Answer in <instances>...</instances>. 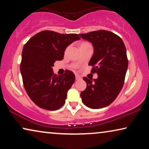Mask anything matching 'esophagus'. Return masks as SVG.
I'll return each mask as SVG.
<instances>
[{
  "label": "esophagus",
  "instance_id": "obj_1",
  "mask_svg": "<svg viewBox=\"0 0 149 149\" xmlns=\"http://www.w3.org/2000/svg\"><path fill=\"white\" fill-rule=\"evenodd\" d=\"M75 78H76V80H79V79H81V77L79 76V75L76 74V75H75Z\"/></svg>",
  "mask_w": 149,
  "mask_h": 149
}]
</instances>
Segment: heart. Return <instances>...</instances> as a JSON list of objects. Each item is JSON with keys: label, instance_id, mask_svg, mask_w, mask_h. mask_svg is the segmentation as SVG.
Returning a JSON list of instances; mask_svg holds the SVG:
<instances>
[{"label": "heart", "instance_id": "obj_1", "mask_svg": "<svg viewBox=\"0 0 149 149\" xmlns=\"http://www.w3.org/2000/svg\"><path fill=\"white\" fill-rule=\"evenodd\" d=\"M87 43H88V42H82V43H81V45H85V44H87Z\"/></svg>", "mask_w": 149, "mask_h": 149}]
</instances>
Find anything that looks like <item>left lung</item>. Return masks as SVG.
<instances>
[{
    "label": "left lung",
    "instance_id": "left-lung-1",
    "mask_svg": "<svg viewBox=\"0 0 149 149\" xmlns=\"http://www.w3.org/2000/svg\"><path fill=\"white\" fill-rule=\"evenodd\" d=\"M92 43L94 53L89 62L91 72L97 73L96 79L84 77L87 87L81 93L83 104L97 109L111 104L123 86L128 60L126 48L121 38L104 30L80 34Z\"/></svg>",
    "mask_w": 149,
    "mask_h": 149
}]
</instances>
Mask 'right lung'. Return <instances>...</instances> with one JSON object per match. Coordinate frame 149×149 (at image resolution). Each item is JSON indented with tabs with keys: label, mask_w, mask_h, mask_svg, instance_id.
<instances>
[{
	"label": "right lung",
	"mask_w": 149,
	"mask_h": 149,
	"mask_svg": "<svg viewBox=\"0 0 149 149\" xmlns=\"http://www.w3.org/2000/svg\"><path fill=\"white\" fill-rule=\"evenodd\" d=\"M79 39L77 34L43 30L24 45L20 64L23 84L30 98L41 109L56 111L64 104L75 76L66 70L58 77L52 67L56 61L63 60L67 47Z\"/></svg>",
	"instance_id": "1"
}]
</instances>
